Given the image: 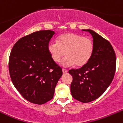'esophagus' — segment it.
Listing matches in <instances>:
<instances>
[{
    "mask_svg": "<svg viewBox=\"0 0 123 123\" xmlns=\"http://www.w3.org/2000/svg\"><path fill=\"white\" fill-rule=\"evenodd\" d=\"M67 72H68V70H65V69H64V68L62 69V73L64 74L67 73Z\"/></svg>",
    "mask_w": 123,
    "mask_h": 123,
    "instance_id": "esophagus-1",
    "label": "esophagus"
}]
</instances>
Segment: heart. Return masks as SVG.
<instances>
[{"mask_svg":"<svg viewBox=\"0 0 123 123\" xmlns=\"http://www.w3.org/2000/svg\"><path fill=\"white\" fill-rule=\"evenodd\" d=\"M48 49L52 59L56 62H59L65 55H67L61 61L63 67H69L75 65L82 67L91 58L94 46L90 38L67 32L61 35L58 42L50 43Z\"/></svg>","mask_w":123,"mask_h":123,"instance_id":"heart-1","label":"heart"}]
</instances>
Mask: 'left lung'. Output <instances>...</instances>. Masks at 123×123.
<instances>
[{"instance_id": "8db88e82", "label": "left lung", "mask_w": 123, "mask_h": 123, "mask_svg": "<svg viewBox=\"0 0 123 123\" xmlns=\"http://www.w3.org/2000/svg\"><path fill=\"white\" fill-rule=\"evenodd\" d=\"M89 32L93 38V55L86 65L77 70H70L71 96L83 103L100 97L112 81L116 69V56L110 43L92 30Z\"/></svg>"}]
</instances>
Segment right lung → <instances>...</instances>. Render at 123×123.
I'll use <instances>...</instances> for the list:
<instances>
[{"label": "right lung", "instance_id": "obj_1", "mask_svg": "<svg viewBox=\"0 0 123 123\" xmlns=\"http://www.w3.org/2000/svg\"><path fill=\"white\" fill-rule=\"evenodd\" d=\"M55 34L40 31L20 38L13 46L9 59L12 82L20 94L32 103L52 99L62 70L52 59L48 46Z\"/></svg>", "mask_w": 123, "mask_h": 123}]
</instances>
